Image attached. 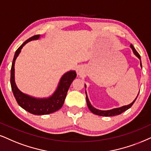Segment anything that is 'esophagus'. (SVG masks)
<instances>
[{"instance_id": "34e87169", "label": "esophagus", "mask_w": 151, "mask_h": 151, "mask_svg": "<svg viewBox=\"0 0 151 151\" xmlns=\"http://www.w3.org/2000/svg\"><path fill=\"white\" fill-rule=\"evenodd\" d=\"M77 72L79 75H81V74H82V72H83V71H82V70L81 69V68L78 67V68H77Z\"/></svg>"}]
</instances>
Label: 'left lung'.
<instances>
[{
    "label": "left lung",
    "mask_w": 151,
    "mask_h": 151,
    "mask_svg": "<svg viewBox=\"0 0 151 151\" xmlns=\"http://www.w3.org/2000/svg\"><path fill=\"white\" fill-rule=\"evenodd\" d=\"M130 47H131V49H132L134 54L139 59V60H140V65H141V68H142L140 55H139V53L136 51V49H134V47H133L132 45H130ZM85 87L86 88V85H85ZM139 93H138V95H139ZM138 95H137V98L134 99V100L133 101L132 103H130V104H128V105H125V106H121V107H118V108H114V109H110V110H100V109H95V107H93V106L91 105V102H90V101L88 100V98L86 91V102H87L88 107L90 111H91L92 113H93L94 114H96V115L101 116H114L119 115V114H122L123 112L127 110L128 109H129L132 106V104H134L135 100H137V97H138Z\"/></svg>",
    "instance_id": "left-lung-1"
}]
</instances>
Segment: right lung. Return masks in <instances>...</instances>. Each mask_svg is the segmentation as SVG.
<instances>
[{
    "label": "right lung",
    "mask_w": 151,
    "mask_h": 151,
    "mask_svg": "<svg viewBox=\"0 0 151 151\" xmlns=\"http://www.w3.org/2000/svg\"><path fill=\"white\" fill-rule=\"evenodd\" d=\"M40 37V35H34L26 41H25L17 49L14 53L12 68H11L10 83L14 98L21 107L27 111L29 113L34 114V115H47V114L53 113V112L56 111L62 107L63 105L65 99L66 98L68 89H69L73 80L77 77V73L74 70H70V71L65 73L60 78L56 91L48 98H37L22 93L17 88L16 83H15V60L22 51L23 47L26 44H27L30 41L38 40Z\"/></svg>",
    "instance_id": "1"
}]
</instances>
